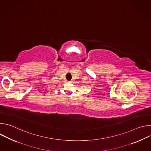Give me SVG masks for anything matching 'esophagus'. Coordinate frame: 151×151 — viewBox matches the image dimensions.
<instances>
[{
    "instance_id": "34e87169",
    "label": "esophagus",
    "mask_w": 151,
    "mask_h": 151,
    "mask_svg": "<svg viewBox=\"0 0 151 151\" xmlns=\"http://www.w3.org/2000/svg\"><path fill=\"white\" fill-rule=\"evenodd\" d=\"M69 82H70V83H72L73 81H69Z\"/></svg>"
}]
</instances>
